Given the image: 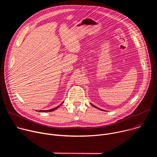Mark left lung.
Instances as JSON below:
<instances>
[{
  "label": "left lung",
  "instance_id": "1",
  "mask_svg": "<svg viewBox=\"0 0 157 157\" xmlns=\"http://www.w3.org/2000/svg\"><path fill=\"white\" fill-rule=\"evenodd\" d=\"M91 105H93V106H94V107H96V108H97V109H100V110H102V109H99V108H98V107H96V106H95V105H93V104H91Z\"/></svg>",
  "mask_w": 157,
  "mask_h": 157
}]
</instances>
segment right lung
<instances>
[{
    "mask_svg": "<svg viewBox=\"0 0 157 157\" xmlns=\"http://www.w3.org/2000/svg\"><path fill=\"white\" fill-rule=\"evenodd\" d=\"M62 104H63V102H62ZM59 107V105H58V106H57L56 107H55V108H53V109H50V110H39V112H40V113H47V112H51V111H53V110H56L57 108H58Z\"/></svg>",
    "mask_w": 157,
    "mask_h": 157,
    "instance_id": "obj_1",
    "label": "right lung"
}]
</instances>
